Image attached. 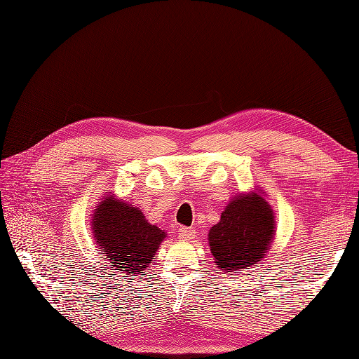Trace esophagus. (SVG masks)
I'll list each match as a JSON object with an SVG mask.
<instances>
[{
  "instance_id": "1",
  "label": "esophagus",
  "mask_w": 359,
  "mask_h": 359,
  "mask_svg": "<svg viewBox=\"0 0 359 359\" xmlns=\"http://www.w3.org/2000/svg\"><path fill=\"white\" fill-rule=\"evenodd\" d=\"M178 233L182 240H194V238H196V231H194L193 227H180Z\"/></svg>"
}]
</instances>
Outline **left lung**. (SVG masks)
Returning <instances> with one entry per match:
<instances>
[{
    "mask_svg": "<svg viewBox=\"0 0 359 359\" xmlns=\"http://www.w3.org/2000/svg\"><path fill=\"white\" fill-rule=\"evenodd\" d=\"M276 236V214L262 190L240 193L222 212L220 222L208 233L210 250L217 268L250 269L265 257Z\"/></svg>",
    "mask_w": 359,
    "mask_h": 359,
    "instance_id": "left-lung-1",
    "label": "left lung"
}]
</instances>
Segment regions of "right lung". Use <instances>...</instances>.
Wrapping results in <instances>:
<instances>
[{
    "instance_id": "1",
    "label": "right lung",
    "mask_w": 359,
    "mask_h": 359,
    "mask_svg": "<svg viewBox=\"0 0 359 359\" xmlns=\"http://www.w3.org/2000/svg\"><path fill=\"white\" fill-rule=\"evenodd\" d=\"M94 243L109 266L135 278L145 273L165 241L166 232L151 224L137 206L104 194L91 217ZM144 276V274H142Z\"/></svg>"
}]
</instances>
